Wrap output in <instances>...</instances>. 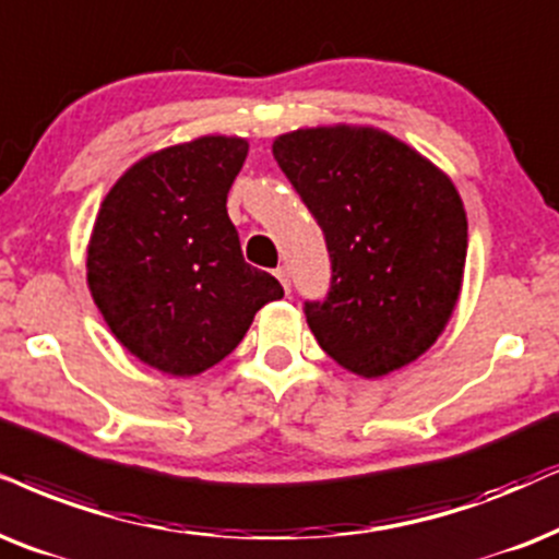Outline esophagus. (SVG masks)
Returning a JSON list of instances; mask_svg holds the SVG:
<instances>
[{
	"label": "esophagus",
	"mask_w": 559,
	"mask_h": 559,
	"mask_svg": "<svg viewBox=\"0 0 559 559\" xmlns=\"http://www.w3.org/2000/svg\"><path fill=\"white\" fill-rule=\"evenodd\" d=\"M275 278L281 281V286L286 288V294L292 292V278H288V267L286 265H281V267H275Z\"/></svg>",
	"instance_id": "esophagus-1"
}]
</instances>
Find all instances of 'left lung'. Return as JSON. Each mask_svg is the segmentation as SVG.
I'll return each instance as SVG.
<instances>
[{
  "label": "left lung",
  "mask_w": 559,
  "mask_h": 559,
  "mask_svg": "<svg viewBox=\"0 0 559 559\" xmlns=\"http://www.w3.org/2000/svg\"><path fill=\"white\" fill-rule=\"evenodd\" d=\"M273 157L328 242L330 292L304 301L320 348L366 379L423 356L462 292L467 214L454 182L400 139L356 126L284 133Z\"/></svg>",
  "instance_id": "1"
}]
</instances>
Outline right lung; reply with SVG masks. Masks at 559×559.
<instances>
[{
	"label": "right lung",
	"mask_w": 559,
	"mask_h": 559,
	"mask_svg": "<svg viewBox=\"0 0 559 559\" xmlns=\"http://www.w3.org/2000/svg\"><path fill=\"white\" fill-rule=\"evenodd\" d=\"M247 141L201 136L139 159L105 195L87 247V284L112 335L173 377L211 369L252 317L284 296L245 263L227 193Z\"/></svg>",
	"instance_id": "right-lung-1"
}]
</instances>
